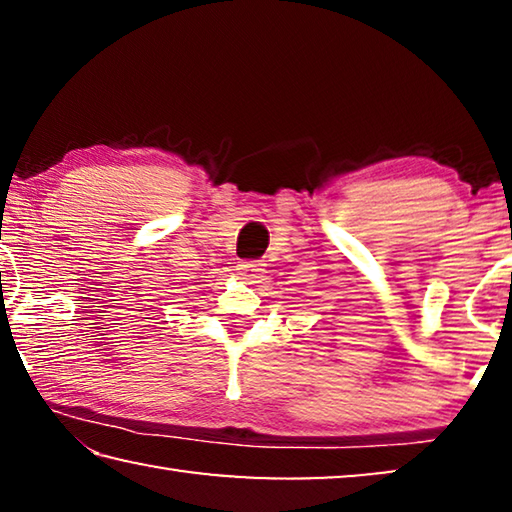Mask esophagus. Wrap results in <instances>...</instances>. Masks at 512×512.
<instances>
[{"label": "esophagus", "instance_id": "34e87169", "mask_svg": "<svg viewBox=\"0 0 512 512\" xmlns=\"http://www.w3.org/2000/svg\"><path fill=\"white\" fill-rule=\"evenodd\" d=\"M262 271H264V264L253 262V259H241V262L237 264V275L246 277V280H250V277H257Z\"/></svg>", "mask_w": 512, "mask_h": 512}]
</instances>
